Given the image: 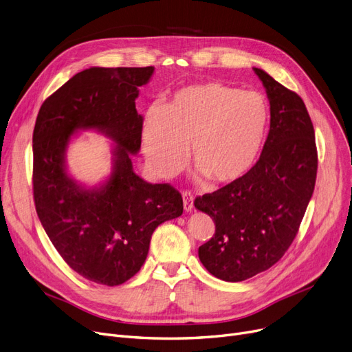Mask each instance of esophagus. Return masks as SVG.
I'll list each match as a JSON object with an SVG mask.
<instances>
[{
  "label": "esophagus",
  "mask_w": 352,
  "mask_h": 352,
  "mask_svg": "<svg viewBox=\"0 0 352 352\" xmlns=\"http://www.w3.org/2000/svg\"><path fill=\"white\" fill-rule=\"evenodd\" d=\"M182 202H184V210L187 212H191L194 210V197L190 191L182 192Z\"/></svg>",
  "instance_id": "34e87169"
}]
</instances>
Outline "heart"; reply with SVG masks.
<instances>
[{
  "label": "heart",
  "instance_id": "obj_1",
  "mask_svg": "<svg viewBox=\"0 0 352 352\" xmlns=\"http://www.w3.org/2000/svg\"><path fill=\"white\" fill-rule=\"evenodd\" d=\"M265 96L208 81L178 89L162 113L151 109L142 125V148L151 168L164 178L191 160L201 178L215 186L244 179L260 160L270 133Z\"/></svg>",
  "mask_w": 352,
  "mask_h": 352
}]
</instances>
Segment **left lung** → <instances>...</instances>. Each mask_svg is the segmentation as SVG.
Listing matches in <instances>:
<instances>
[{"label":"left lung","mask_w":352,"mask_h":352,"mask_svg":"<svg viewBox=\"0 0 352 352\" xmlns=\"http://www.w3.org/2000/svg\"><path fill=\"white\" fill-rule=\"evenodd\" d=\"M271 107L270 133L254 170L239 182L197 197L215 234L198 248L217 278L239 283L271 268L292 244L317 178L316 134L304 101L261 68Z\"/></svg>","instance_id":"obj_1"}]
</instances>
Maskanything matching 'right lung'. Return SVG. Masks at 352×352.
<instances>
[{
    "instance_id": "right-lung-1",
    "label": "right lung",
    "mask_w": 352,
    "mask_h": 352,
    "mask_svg": "<svg viewBox=\"0 0 352 352\" xmlns=\"http://www.w3.org/2000/svg\"><path fill=\"white\" fill-rule=\"evenodd\" d=\"M154 67H91L68 80L40 108L32 134L34 201L63 260L85 280L114 287L145 263L155 228L182 214L181 194L134 173L142 117L135 100ZM80 131L113 140L111 171L87 188L66 170V151Z\"/></svg>"
}]
</instances>
